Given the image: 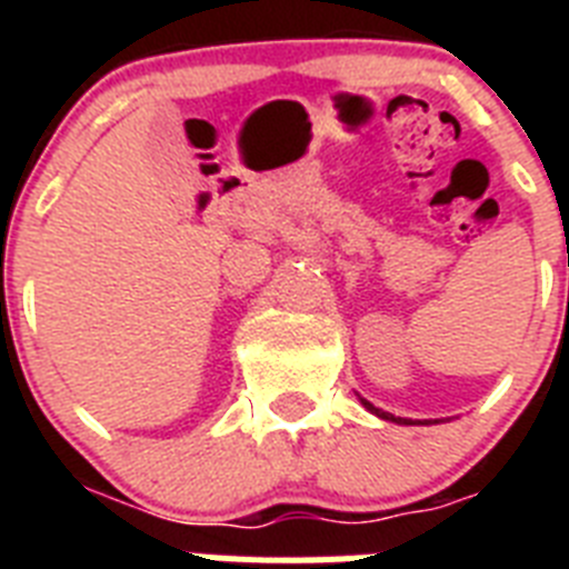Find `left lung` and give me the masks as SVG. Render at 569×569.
<instances>
[{"mask_svg":"<svg viewBox=\"0 0 569 569\" xmlns=\"http://www.w3.org/2000/svg\"><path fill=\"white\" fill-rule=\"evenodd\" d=\"M361 405H365L367 410H370V413H373V416H379V419H385V421H396V425H416V421H410V419H401V416L385 413V410H379V407H373V405H370V401H367V399H361ZM419 425H421V421H419Z\"/></svg>","mask_w":569,"mask_h":569,"instance_id":"1","label":"left lung"}]
</instances>
